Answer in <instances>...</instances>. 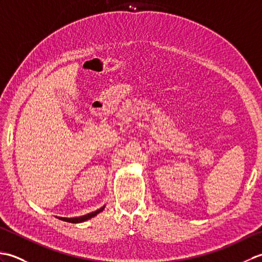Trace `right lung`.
<instances>
[{
    "instance_id": "right-lung-1",
    "label": "right lung",
    "mask_w": 262,
    "mask_h": 262,
    "mask_svg": "<svg viewBox=\"0 0 262 262\" xmlns=\"http://www.w3.org/2000/svg\"><path fill=\"white\" fill-rule=\"evenodd\" d=\"M103 209H104V207L100 208V209H98V210H96V211H93V213H90V214H88V215H84V216L74 217V219H63V217H59V219L62 220V221L69 222V223H81V222H84V221H88V220L92 219V217H94V216H96L97 214H99L100 211H102Z\"/></svg>"
}]
</instances>
